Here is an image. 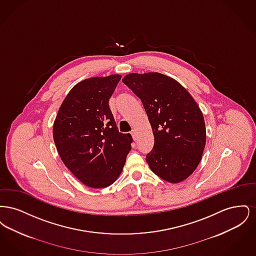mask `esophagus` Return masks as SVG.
<instances>
[{
	"mask_svg": "<svg viewBox=\"0 0 256 256\" xmlns=\"http://www.w3.org/2000/svg\"><path fill=\"white\" fill-rule=\"evenodd\" d=\"M132 134L134 138H135V136H136V132H135V130H132Z\"/></svg>",
	"mask_w": 256,
	"mask_h": 256,
	"instance_id": "1",
	"label": "esophagus"
}]
</instances>
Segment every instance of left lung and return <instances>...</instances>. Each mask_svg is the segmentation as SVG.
I'll return each instance as SVG.
<instances>
[{"label": "left lung", "instance_id": "obj_1", "mask_svg": "<svg viewBox=\"0 0 256 256\" xmlns=\"http://www.w3.org/2000/svg\"><path fill=\"white\" fill-rule=\"evenodd\" d=\"M122 82L141 98L154 135L146 162L165 182L180 183L200 164L206 143L202 110L190 93L169 76L130 73Z\"/></svg>", "mask_w": 256, "mask_h": 256}]
</instances>
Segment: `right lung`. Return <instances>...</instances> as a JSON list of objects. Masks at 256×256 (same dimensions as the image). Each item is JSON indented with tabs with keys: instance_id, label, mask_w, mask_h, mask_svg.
I'll return each mask as SVG.
<instances>
[{
	"instance_id": "1",
	"label": "right lung",
	"mask_w": 256,
	"mask_h": 256,
	"mask_svg": "<svg viewBox=\"0 0 256 256\" xmlns=\"http://www.w3.org/2000/svg\"><path fill=\"white\" fill-rule=\"evenodd\" d=\"M121 78L116 74L78 82L54 122V141L62 162L90 188L115 182L132 150V135L119 132L108 106Z\"/></svg>"
}]
</instances>
